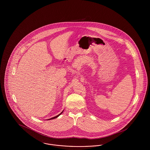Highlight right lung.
<instances>
[{
    "instance_id": "1",
    "label": "right lung",
    "mask_w": 150,
    "mask_h": 150,
    "mask_svg": "<svg viewBox=\"0 0 150 150\" xmlns=\"http://www.w3.org/2000/svg\"><path fill=\"white\" fill-rule=\"evenodd\" d=\"M64 112V111H62V112H61V113H60V114H58V115H57V116H55V117H53V118H50V119H48V120H52V119H55V118H57V117H59V115H61V114H62V112Z\"/></svg>"
}]
</instances>
